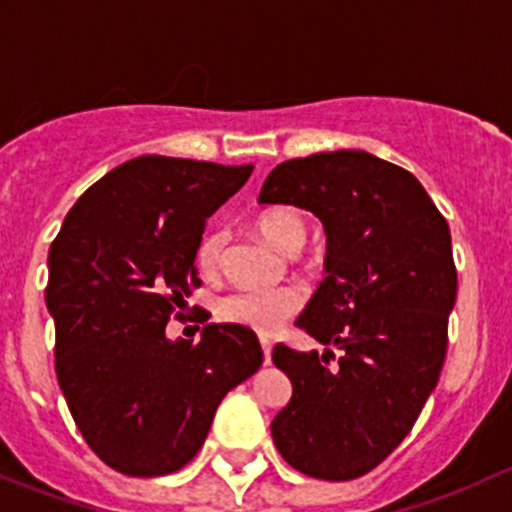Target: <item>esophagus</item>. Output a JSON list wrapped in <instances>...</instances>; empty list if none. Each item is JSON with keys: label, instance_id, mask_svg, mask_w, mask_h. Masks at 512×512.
Returning <instances> with one entry per match:
<instances>
[{"label": "esophagus", "instance_id": "34e87169", "mask_svg": "<svg viewBox=\"0 0 512 512\" xmlns=\"http://www.w3.org/2000/svg\"><path fill=\"white\" fill-rule=\"evenodd\" d=\"M261 347H263V362L271 365V350H273L271 340H268V337H261Z\"/></svg>", "mask_w": 512, "mask_h": 512}]
</instances>
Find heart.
<instances>
[{
	"instance_id": "1",
	"label": "heart",
	"mask_w": 512,
	"mask_h": 512,
	"mask_svg": "<svg viewBox=\"0 0 512 512\" xmlns=\"http://www.w3.org/2000/svg\"><path fill=\"white\" fill-rule=\"evenodd\" d=\"M258 234L276 249L293 254L303 246L308 224L295 207H268L254 219ZM224 256V231L212 229L202 236L197 246V266L204 276H217ZM303 305V291L298 286L276 288H241L226 295L219 303L221 320L241 325L254 333L271 335L286 323L295 310Z\"/></svg>"
}]
</instances>
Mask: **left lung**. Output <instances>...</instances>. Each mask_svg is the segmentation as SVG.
<instances>
[{"mask_svg":"<svg viewBox=\"0 0 512 512\" xmlns=\"http://www.w3.org/2000/svg\"><path fill=\"white\" fill-rule=\"evenodd\" d=\"M258 202L308 209L328 236L325 278L295 320L325 352L273 350L293 384L273 441L295 471L352 481L402 444L439 382L456 303L449 224L412 172L362 150L281 162Z\"/></svg>","mask_w":512,"mask_h":512,"instance_id":"8db88e82","label":"left lung"}]
</instances>
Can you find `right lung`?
<instances>
[{"label": "right lung", "mask_w": 512, "mask_h": 512, "mask_svg": "<svg viewBox=\"0 0 512 512\" xmlns=\"http://www.w3.org/2000/svg\"><path fill=\"white\" fill-rule=\"evenodd\" d=\"M251 172L135 157L81 194L51 244L59 387L86 444L125 476H165L192 461L226 392L261 367L258 337L241 325H204L197 345L165 333L202 286L204 224Z\"/></svg>", "instance_id": "add662e5"}]
</instances>
